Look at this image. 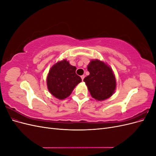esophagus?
<instances>
[{"label": "esophagus", "mask_w": 156, "mask_h": 156, "mask_svg": "<svg viewBox=\"0 0 156 156\" xmlns=\"http://www.w3.org/2000/svg\"><path fill=\"white\" fill-rule=\"evenodd\" d=\"M81 79H82V81H83V79H84V75H81Z\"/></svg>", "instance_id": "1"}]
</instances>
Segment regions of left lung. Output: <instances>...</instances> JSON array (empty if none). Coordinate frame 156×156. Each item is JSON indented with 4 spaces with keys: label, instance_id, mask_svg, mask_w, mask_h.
I'll use <instances>...</instances> for the list:
<instances>
[{
    "label": "left lung",
    "instance_id": "1",
    "mask_svg": "<svg viewBox=\"0 0 156 156\" xmlns=\"http://www.w3.org/2000/svg\"><path fill=\"white\" fill-rule=\"evenodd\" d=\"M90 75L84 79L92 98L98 101L110 98L116 88V79L111 68L99 60L88 66Z\"/></svg>",
    "mask_w": 156,
    "mask_h": 156
}]
</instances>
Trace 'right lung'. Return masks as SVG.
<instances>
[{
    "label": "right lung",
    "mask_w": 156,
    "mask_h": 156,
    "mask_svg": "<svg viewBox=\"0 0 156 156\" xmlns=\"http://www.w3.org/2000/svg\"><path fill=\"white\" fill-rule=\"evenodd\" d=\"M76 67L64 60L55 64L49 71L47 84L52 95L59 100L68 97L73 88L81 82V78L75 73Z\"/></svg>",
    "instance_id": "1"
}]
</instances>
